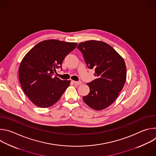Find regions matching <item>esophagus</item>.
<instances>
[{"label": "esophagus", "instance_id": "esophagus-1", "mask_svg": "<svg viewBox=\"0 0 156 156\" xmlns=\"http://www.w3.org/2000/svg\"><path fill=\"white\" fill-rule=\"evenodd\" d=\"M73 83H75V84H77V85H80V84H82V82L81 81H74Z\"/></svg>", "mask_w": 156, "mask_h": 156}]
</instances>
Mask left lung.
Returning <instances> with one entry per match:
<instances>
[{
  "label": "left lung",
  "mask_w": 156,
  "mask_h": 156,
  "mask_svg": "<svg viewBox=\"0 0 156 156\" xmlns=\"http://www.w3.org/2000/svg\"><path fill=\"white\" fill-rule=\"evenodd\" d=\"M77 48L82 52L87 67L94 69V75L97 77L87 83L90 91L83 99L91 108L103 110L116 100L125 85V60L112 47L102 41H87L80 43Z\"/></svg>",
  "instance_id": "8db88e82"
}]
</instances>
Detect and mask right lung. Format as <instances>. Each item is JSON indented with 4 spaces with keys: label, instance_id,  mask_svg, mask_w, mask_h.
Here are the masks:
<instances>
[{
    "label": "right lung",
    "instance_id": "obj_1",
    "mask_svg": "<svg viewBox=\"0 0 156 156\" xmlns=\"http://www.w3.org/2000/svg\"><path fill=\"white\" fill-rule=\"evenodd\" d=\"M76 42L57 39L37 43L22 59L19 80L25 94L36 106L47 108L56 103L70 84L54 76L65 57L76 48Z\"/></svg>",
    "mask_w": 156,
    "mask_h": 156
}]
</instances>
